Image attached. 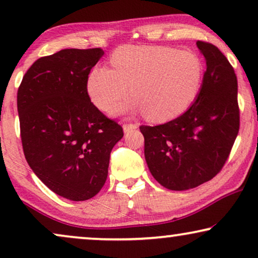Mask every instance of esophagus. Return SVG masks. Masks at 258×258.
<instances>
[{
  "mask_svg": "<svg viewBox=\"0 0 258 258\" xmlns=\"http://www.w3.org/2000/svg\"><path fill=\"white\" fill-rule=\"evenodd\" d=\"M137 128V124H135V123H129V124H123V132H124L125 134L132 132V130L136 129Z\"/></svg>",
  "mask_w": 258,
  "mask_h": 258,
  "instance_id": "1",
  "label": "esophagus"
}]
</instances>
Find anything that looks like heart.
I'll return each instance as SVG.
<instances>
[{"mask_svg": "<svg viewBox=\"0 0 258 258\" xmlns=\"http://www.w3.org/2000/svg\"><path fill=\"white\" fill-rule=\"evenodd\" d=\"M112 69L96 67L88 77L90 101L114 114L143 111L151 122H167L184 112L199 96L204 67L195 52L169 47L124 45L110 57Z\"/></svg>", "mask_w": 258, "mask_h": 258, "instance_id": "1", "label": "heart"}]
</instances>
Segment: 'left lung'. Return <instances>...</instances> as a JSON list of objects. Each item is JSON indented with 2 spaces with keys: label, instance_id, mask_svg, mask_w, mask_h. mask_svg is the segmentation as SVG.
Here are the masks:
<instances>
[{
  "label": "left lung",
  "instance_id": "left-lung-1",
  "mask_svg": "<svg viewBox=\"0 0 258 258\" xmlns=\"http://www.w3.org/2000/svg\"><path fill=\"white\" fill-rule=\"evenodd\" d=\"M206 58L199 96L184 114L161 125H141L144 157L154 178L182 191L221 171L239 129L237 77L220 49L197 41Z\"/></svg>",
  "mask_w": 258,
  "mask_h": 258
}]
</instances>
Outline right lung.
Returning a JSON list of instances; mask_svg holds the SVG:
<instances>
[{"mask_svg":"<svg viewBox=\"0 0 258 258\" xmlns=\"http://www.w3.org/2000/svg\"><path fill=\"white\" fill-rule=\"evenodd\" d=\"M104 51L63 49L38 58L17 91L24 156L51 191L70 201L94 197L107 181L122 126L91 103L88 75Z\"/></svg>","mask_w":258,"mask_h":258,"instance_id":"obj_1","label":"right lung"}]
</instances>
